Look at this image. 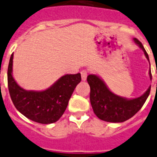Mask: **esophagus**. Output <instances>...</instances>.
<instances>
[{"label":"esophagus","mask_w":157,"mask_h":157,"mask_svg":"<svg viewBox=\"0 0 157 157\" xmlns=\"http://www.w3.org/2000/svg\"><path fill=\"white\" fill-rule=\"evenodd\" d=\"M87 70H82L81 71V78H82V81H85L87 79Z\"/></svg>","instance_id":"34e87169"}]
</instances>
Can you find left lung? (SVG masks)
Wrapping results in <instances>:
<instances>
[{
  "instance_id": "8db88e82",
  "label": "left lung",
  "mask_w": 157,
  "mask_h": 157,
  "mask_svg": "<svg viewBox=\"0 0 157 157\" xmlns=\"http://www.w3.org/2000/svg\"><path fill=\"white\" fill-rule=\"evenodd\" d=\"M133 40L141 49H143L146 57L149 60L147 53L140 41L137 38ZM149 75L151 79V70ZM87 80L90 86V101L93 111L100 120L106 122H124L133 117L143 107L150 94L151 87H149L143 96L128 100L110 92L105 82L97 75H89Z\"/></svg>"
}]
</instances>
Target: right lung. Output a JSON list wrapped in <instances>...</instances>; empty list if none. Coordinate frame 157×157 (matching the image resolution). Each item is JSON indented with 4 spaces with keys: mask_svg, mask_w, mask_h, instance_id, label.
Instances as JSON below:
<instances>
[{
    "mask_svg": "<svg viewBox=\"0 0 157 157\" xmlns=\"http://www.w3.org/2000/svg\"><path fill=\"white\" fill-rule=\"evenodd\" d=\"M13 54L7 71L8 88L14 106L29 120L40 124L56 122L66 110L74 90L81 81V75L62 76L48 89L42 92L26 91L20 87L12 76Z\"/></svg>",
    "mask_w": 157,
    "mask_h": 157,
    "instance_id": "1",
    "label": "right lung"
}]
</instances>
